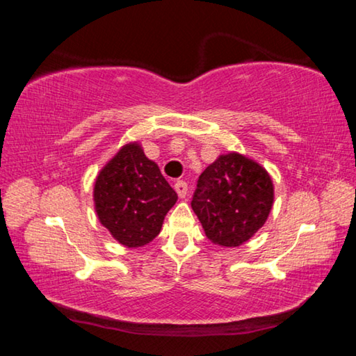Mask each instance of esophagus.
<instances>
[{"mask_svg":"<svg viewBox=\"0 0 356 356\" xmlns=\"http://www.w3.org/2000/svg\"><path fill=\"white\" fill-rule=\"evenodd\" d=\"M174 190L177 191L179 197H185L186 196V191H188V185L184 180H177L176 184H174Z\"/></svg>","mask_w":356,"mask_h":356,"instance_id":"34e87169","label":"esophagus"}]
</instances>
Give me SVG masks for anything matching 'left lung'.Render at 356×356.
<instances>
[{"label": "left lung", "mask_w": 356, "mask_h": 356, "mask_svg": "<svg viewBox=\"0 0 356 356\" xmlns=\"http://www.w3.org/2000/svg\"><path fill=\"white\" fill-rule=\"evenodd\" d=\"M273 182L264 168L242 154L220 155L197 179L191 207L210 242L240 246L268 218Z\"/></svg>", "instance_id": "8db88e82"}]
</instances>
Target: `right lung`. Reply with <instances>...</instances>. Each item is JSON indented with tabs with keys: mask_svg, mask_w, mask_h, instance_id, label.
<instances>
[{
	"mask_svg": "<svg viewBox=\"0 0 356 356\" xmlns=\"http://www.w3.org/2000/svg\"><path fill=\"white\" fill-rule=\"evenodd\" d=\"M177 193L138 143H129L102 168L94 185L95 212L120 245L140 248L159 236Z\"/></svg>",
	"mask_w": 356,
	"mask_h": 356,
	"instance_id": "add662e5",
	"label": "right lung"
}]
</instances>
